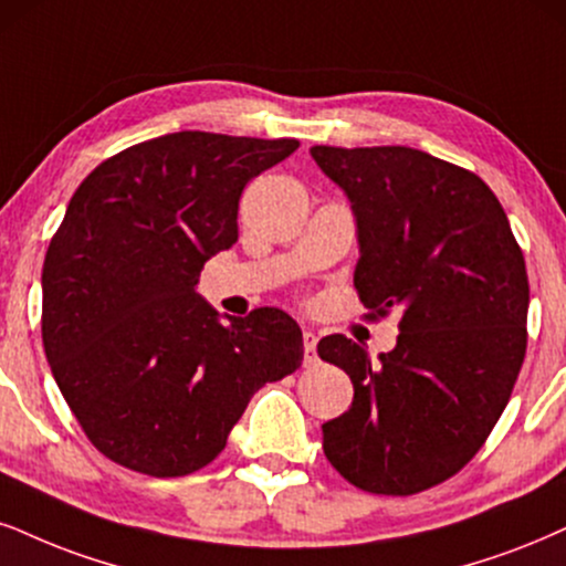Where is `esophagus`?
<instances>
[{
    "instance_id": "1",
    "label": "esophagus",
    "mask_w": 566,
    "mask_h": 566,
    "mask_svg": "<svg viewBox=\"0 0 566 566\" xmlns=\"http://www.w3.org/2000/svg\"><path fill=\"white\" fill-rule=\"evenodd\" d=\"M302 340H304V361L306 365H312V361L317 359V336L312 331H304V336H302Z\"/></svg>"
}]
</instances>
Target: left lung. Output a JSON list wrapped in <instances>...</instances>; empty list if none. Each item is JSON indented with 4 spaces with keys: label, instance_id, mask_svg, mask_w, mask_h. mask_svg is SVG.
<instances>
[{
    "label": "left lung",
    "instance_id": "8db88e82",
    "mask_svg": "<svg viewBox=\"0 0 566 566\" xmlns=\"http://www.w3.org/2000/svg\"><path fill=\"white\" fill-rule=\"evenodd\" d=\"M310 155L352 201L367 317L401 315L380 361L346 336L317 344L354 382L323 451L361 491L411 496L457 475L506 409L527 348L525 256L496 193L464 167L409 146Z\"/></svg>",
    "mask_w": 566,
    "mask_h": 566
}]
</instances>
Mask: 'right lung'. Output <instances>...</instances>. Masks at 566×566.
<instances>
[{
  "label": "right lung",
  "instance_id": "1",
  "mask_svg": "<svg viewBox=\"0 0 566 566\" xmlns=\"http://www.w3.org/2000/svg\"><path fill=\"white\" fill-rule=\"evenodd\" d=\"M296 149L180 130L104 159L70 199L41 272V338L70 411L115 464L191 475L251 396L302 365L283 310L222 323L197 294L205 262L239 241L243 186Z\"/></svg>",
  "mask_w": 566,
  "mask_h": 566
}]
</instances>
